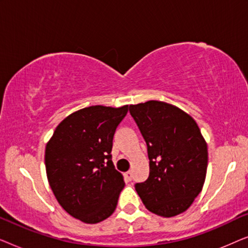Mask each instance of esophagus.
<instances>
[{
	"label": "esophagus",
	"mask_w": 248,
	"mask_h": 248,
	"mask_svg": "<svg viewBox=\"0 0 248 248\" xmlns=\"http://www.w3.org/2000/svg\"><path fill=\"white\" fill-rule=\"evenodd\" d=\"M125 178L127 179V181H132V178H133V172L132 171H127V172H125Z\"/></svg>",
	"instance_id": "1"
}]
</instances>
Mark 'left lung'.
Masks as SVG:
<instances>
[{
	"instance_id": "8db88e82",
	"label": "left lung",
	"mask_w": 248,
	"mask_h": 248,
	"mask_svg": "<svg viewBox=\"0 0 248 248\" xmlns=\"http://www.w3.org/2000/svg\"><path fill=\"white\" fill-rule=\"evenodd\" d=\"M148 149L149 177L137 183L149 211L170 218L187 210L202 191L208 147L196 122L178 107L150 100L130 105Z\"/></svg>"
}]
</instances>
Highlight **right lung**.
I'll list each match as a JSON object with an SVG mask.
<instances>
[{
  "mask_svg": "<svg viewBox=\"0 0 248 248\" xmlns=\"http://www.w3.org/2000/svg\"><path fill=\"white\" fill-rule=\"evenodd\" d=\"M128 106H90L57 125L45 150L50 188L61 206L86 223L113 215L124 179L111 161L116 128Z\"/></svg>",
  "mask_w": 248,
  "mask_h": 248,
  "instance_id": "1",
  "label": "right lung"
}]
</instances>
